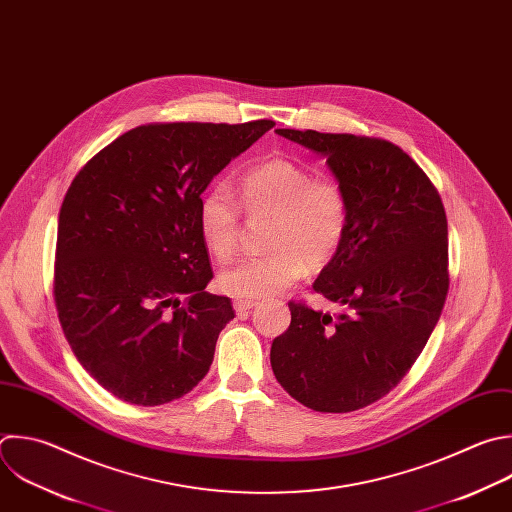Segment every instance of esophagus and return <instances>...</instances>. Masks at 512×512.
Masks as SVG:
<instances>
[{
	"mask_svg": "<svg viewBox=\"0 0 512 512\" xmlns=\"http://www.w3.org/2000/svg\"><path fill=\"white\" fill-rule=\"evenodd\" d=\"M255 305H257V301H251V299H237V301L233 303V307H235L237 315H245V313H249V309H253Z\"/></svg>",
	"mask_w": 512,
	"mask_h": 512,
	"instance_id": "1",
	"label": "esophagus"
}]
</instances>
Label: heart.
I'll use <instances>...</instances> for the list:
<instances>
[{
	"instance_id": "heart-1",
	"label": "heart",
	"mask_w": 512,
	"mask_h": 512,
	"mask_svg": "<svg viewBox=\"0 0 512 512\" xmlns=\"http://www.w3.org/2000/svg\"><path fill=\"white\" fill-rule=\"evenodd\" d=\"M237 197L247 217H269L263 257L243 259L219 275V287L237 299L275 295L309 269H323L342 249L350 229V199L342 183L313 177L287 158L249 166L237 179ZM221 185L207 189L197 205V227L207 251L229 261L239 245L241 209Z\"/></svg>"
}]
</instances>
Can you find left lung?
Masks as SVG:
<instances>
[{"mask_svg":"<svg viewBox=\"0 0 512 512\" xmlns=\"http://www.w3.org/2000/svg\"><path fill=\"white\" fill-rule=\"evenodd\" d=\"M321 156L350 199V229L313 289L344 311L289 301L273 339L283 390L315 412H354L410 372L448 293V223L424 170L396 144L356 134L277 128Z\"/></svg>","mask_w":512,"mask_h":512,"instance_id":"left-lung-1","label":"left lung"}]
</instances>
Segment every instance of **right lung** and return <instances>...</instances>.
Segmentation results:
<instances>
[{"instance_id":"right-lung-1","label":"right lung","mask_w":512,"mask_h":512,"mask_svg":"<svg viewBox=\"0 0 512 512\" xmlns=\"http://www.w3.org/2000/svg\"><path fill=\"white\" fill-rule=\"evenodd\" d=\"M273 120L136 126L72 181L58 219L54 299L82 368L110 394L160 406L209 372L235 317L213 279L197 205Z\"/></svg>"}]
</instances>
